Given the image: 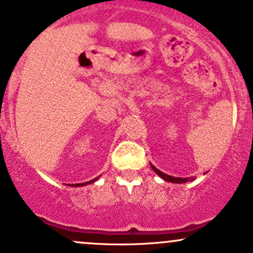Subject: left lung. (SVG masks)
I'll return each mask as SVG.
<instances>
[{"instance_id":"8db88e82","label":"left lung","mask_w":253,"mask_h":253,"mask_svg":"<svg viewBox=\"0 0 253 253\" xmlns=\"http://www.w3.org/2000/svg\"><path fill=\"white\" fill-rule=\"evenodd\" d=\"M151 169H154V172L155 173H158L160 177L162 178L164 180H166V182H171V183H177V184H180V183H187V182H191V180L195 179V177L194 175H190V177H175V175H171V174H167V173H164V172L160 171L159 169H156L155 166H154L153 164H150Z\"/></svg>"}]
</instances>
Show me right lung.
Masks as SVG:
<instances>
[{
  "label": "right lung",
  "instance_id": "1",
  "mask_svg": "<svg viewBox=\"0 0 253 253\" xmlns=\"http://www.w3.org/2000/svg\"><path fill=\"white\" fill-rule=\"evenodd\" d=\"M100 177V175H99ZM99 177H97V178H94V179H92V180H89V182H84V183H79V184H70L71 187H84V185H87V184H92V183H94L95 180L97 179H99Z\"/></svg>",
  "mask_w": 253,
  "mask_h": 253
}]
</instances>
